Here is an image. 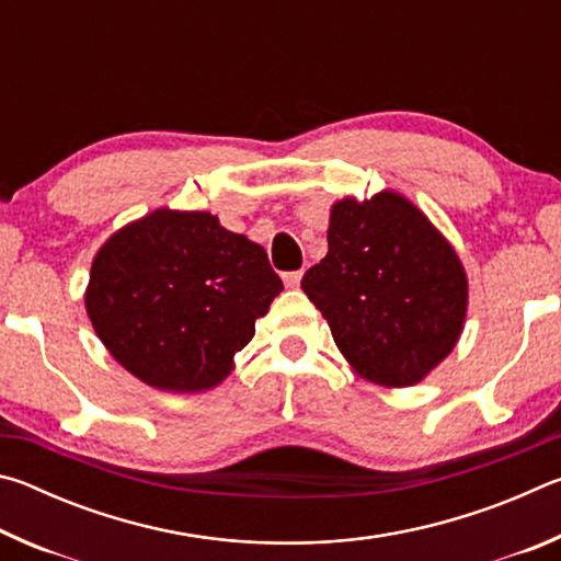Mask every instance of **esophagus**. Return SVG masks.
<instances>
[{
  "label": "esophagus",
  "instance_id": "34e87169",
  "mask_svg": "<svg viewBox=\"0 0 561 561\" xmlns=\"http://www.w3.org/2000/svg\"><path fill=\"white\" fill-rule=\"evenodd\" d=\"M301 277H304V272L301 270H297V272H284V284H287L289 289H294V287H299V282H301Z\"/></svg>",
  "mask_w": 561,
  "mask_h": 561
}]
</instances>
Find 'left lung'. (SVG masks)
Wrapping results in <instances>:
<instances>
[{"label":"left lung","instance_id":"8db88e82","mask_svg":"<svg viewBox=\"0 0 561 561\" xmlns=\"http://www.w3.org/2000/svg\"><path fill=\"white\" fill-rule=\"evenodd\" d=\"M329 252L301 289L329 321L341 354L381 386L421 381L450 354L468 309L453 247L396 193L334 205Z\"/></svg>","mask_w":561,"mask_h":561}]
</instances>
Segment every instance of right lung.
Wrapping results in <instances>:
<instances>
[{"instance_id":"obj_1","label":"right lung","mask_w":561,"mask_h":561,"mask_svg":"<svg viewBox=\"0 0 561 561\" xmlns=\"http://www.w3.org/2000/svg\"><path fill=\"white\" fill-rule=\"evenodd\" d=\"M282 289L260 244L210 213L163 207L101 247L87 311L133 376L160 391L195 393L230 374Z\"/></svg>"}]
</instances>
